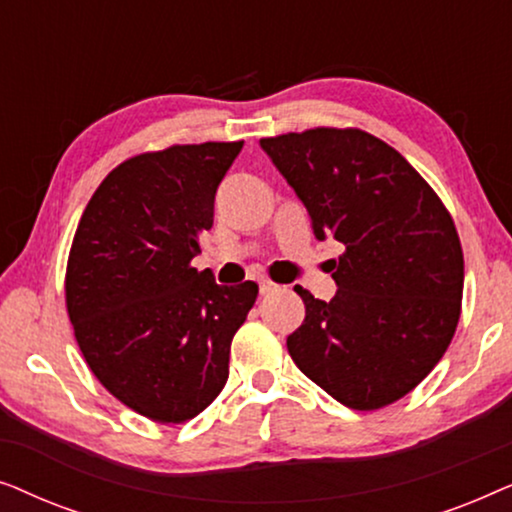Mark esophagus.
<instances>
[{"label": "esophagus", "mask_w": 512, "mask_h": 512, "mask_svg": "<svg viewBox=\"0 0 512 512\" xmlns=\"http://www.w3.org/2000/svg\"><path fill=\"white\" fill-rule=\"evenodd\" d=\"M258 291H261L263 296H268V293L277 291V284H272V282H268V279H263V282H258Z\"/></svg>", "instance_id": "obj_1"}]
</instances>
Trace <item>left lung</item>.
Listing matches in <instances>:
<instances>
[{"instance_id":"obj_1","label":"left lung","mask_w":512,"mask_h":512,"mask_svg":"<svg viewBox=\"0 0 512 512\" xmlns=\"http://www.w3.org/2000/svg\"><path fill=\"white\" fill-rule=\"evenodd\" d=\"M261 149L333 235L328 300L296 286L305 321L286 338L296 366L352 410H377L417 387L457 331L464 254L433 188L396 149L363 130L317 128L261 139Z\"/></svg>"}]
</instances>
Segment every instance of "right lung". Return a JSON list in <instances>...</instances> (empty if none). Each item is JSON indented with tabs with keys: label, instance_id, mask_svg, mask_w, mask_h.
Here are the masks:
<instances>
[{
	"label": "right lung",
	"instance_id": "1",
	"mask_svg": "<svg viewBox=\"0 0 512 512\" xmlns=\"http://www.w3.org/2000/svg\"><path fill=\"white\" fill-rule=\"evenodd\" d=\"M244 142L170 146L107 174L76 228L67 312L97 380L139 415L193 419L228 380L230 342L258 284L191 265L214 195Z\"/></svg>",
	"mask_w": 512,
	"mask_h": 512
}]
</instances>
